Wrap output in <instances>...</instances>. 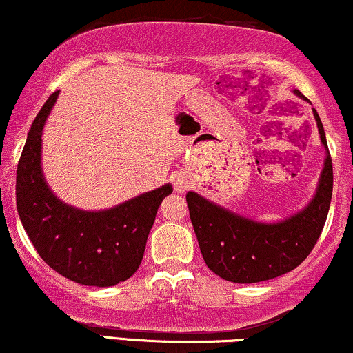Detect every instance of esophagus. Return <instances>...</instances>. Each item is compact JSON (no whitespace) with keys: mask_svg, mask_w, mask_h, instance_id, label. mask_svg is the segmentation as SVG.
Wrapping results in <instances>:
<instances>
[{"mask_svg":"<svg viewBox=\"0 0 353 353\" xmlns=\"http://www.w3.org/2000/svg\"><path fill=\"white\" fill-rule=\"evenodd\" d=\"M172 185H174V190L179 192V194H181V192H185L190 185L189 176H187V174H184V172H176V174H174V177H172Z\"/></svg>","mask_w":353,"mask_h":353,"instance_id":"1","label":"esophagus"}]
</instances>
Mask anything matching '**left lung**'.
Masks as SVG:
<instances>
[{
	"instance_id": "left-lung-1",
	"label": "left lung",
	"mask_w": 353,
	"mask_h": 353,
	"mask_svg": "<svg viewBox=\"0 0 353 353\" xmlns=\"http://www.w3.org/2000/svg\"><path fill=\"white\" fill-rule=\"evenodd\" d=\"M295 94L306 99L300 91ZM313 114L325 159L314 197L301 212L279 223H259L208 202L195 192L185 195L205 264L223 280L257 283L275 279L296 269L318 243L332 197V159L316 109Z\"/></svg>"
}]
</instances>
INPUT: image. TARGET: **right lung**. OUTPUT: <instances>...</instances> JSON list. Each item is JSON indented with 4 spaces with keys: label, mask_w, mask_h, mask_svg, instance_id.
I'll list each match as a JSON object with an SVG mask.
<instances>
[{
    "label": "right lung",
    "mask_w": 353,
    "mask_h": 353,
    "mask_svg": "<svg viewBox=\"0 0 353 353\" xmlns=\"http://www.w3.org/2000/svg\"><path fill=\"white\" fill-rule=\"evenodd\" d=\"M58 92L48 97L30 127L16 177L21 223L39 256L53 270L88 287H112L135 274L166 184L101 212H84L61 202L48 189L40 164L42 130Z\"/></svg>",
    "instance_id": "add662e5"
}]
</instances>
